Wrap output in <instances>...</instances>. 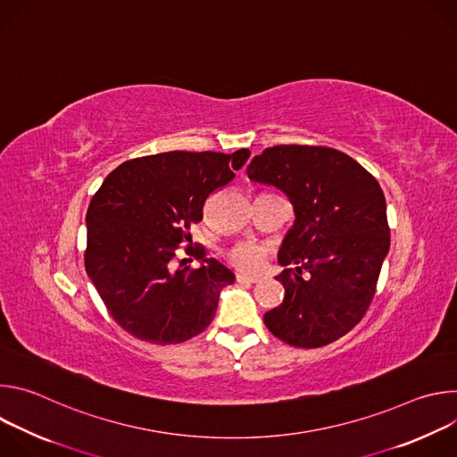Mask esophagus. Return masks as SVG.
Returning <instances> with one entry per match:
<instances>
[{
  "mask_svg": "<svg viewBox=\"0 0 457 457\" xmlns=\"http://www.w3.org/2000/svg\"><path fill=\"white\" fill-rule=\"evenodd\" d=\"M237 282H238V284H256L258 278H256V277L244 275V273H237Z\"/></svg>",
  "mask_w": 457,
  "mask_h": 457,
  "instance_id": "34e87169",
  "label": "esophagus"
}]
</instances>
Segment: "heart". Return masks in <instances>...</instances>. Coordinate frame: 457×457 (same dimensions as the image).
<instances>
[{
  "label": "heart",
  "instance_id": "1",
  "mask_svg": "<svg viewBox=\"0 0 457 457\" xmlns=\"http://www.w3.org/2000/svg\"><path fill=\"white\" fill-rule=\"evenodd\" d=\"M266 254H268V251H266L264 245L247 240V242L237 244L229 251V260H231L233 266L249 273V271L260 270V266L264 264Z\"/></svg>",
  "mask_w": 457,
  "mask_h": 457
}]
</instances>
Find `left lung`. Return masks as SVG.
<instances>
[{"mask_svg":"<svg viewBox=\"0 0 457 457\" xmlns=\"http://www.w3.org/2000/svg\"><path fill=\"white\" fill-rule=\"evenodd\" d=\"M247 177L284 191L296 217L278 251L295 268L277 277L286 295L264 314L266 328L302 349L342 338L367 312L390 245L378 180L344 152L302 145L266 148Z\"/></svg>","mask_w":457,"mask_h":457,"instance_id":"8db88e82","label":"left lung"}]
</instances>
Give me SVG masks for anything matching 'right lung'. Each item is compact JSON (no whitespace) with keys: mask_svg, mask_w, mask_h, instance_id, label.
Instances as JSON below:
<instances>
[{"mask_svg":"<svg viewBox=\"0 0 457 457\" xmlns=\"http://www.w3.org/2000/svg\"><path fill=\"white\" fill-rule=\"evenodd\" d=\"M249 150L166 152L117 166L87 212L85 268L112 318L132 337L180 344L212 323L220 291L235 275L199 244L186 245L199 268L173 270L191 224L210 195L233 180ZM189 258V260H191Z\"/></svg>","mask_w":457,"mask_h":457,"instance_id":"obj_1","label":"right lung"}]
</instances>
